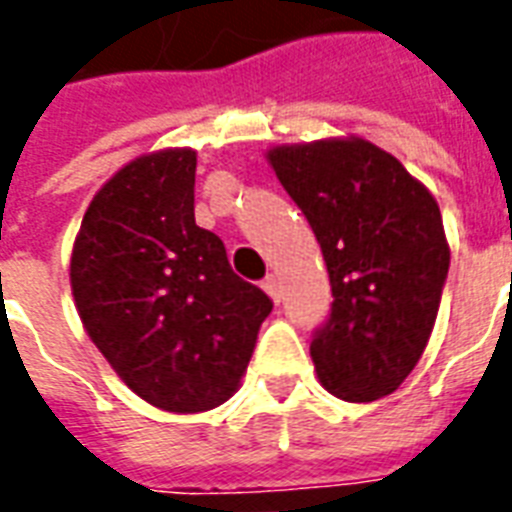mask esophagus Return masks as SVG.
<instances>
[{
  "label": "esophagus",
  "mask_w": 512,
  "mask_h": 512,
  "mask_svg": "<svg viewBox=\"0 0 512 512\" xmlns=\"http://www.w3.org/2000/svg\"><path fill=\"white\" fill-rule=\"evenodd\" d=\"M263 290H266L276 304H279V298H282V285H279V279H276L274 274H268L266 279H263Z\"/></svg>",
  "instance_id": "obj_1"
}]
</instances>
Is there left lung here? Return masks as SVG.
<instances>
[{"instance_id": "8db88e82", "label": "left lung", "mask_w": 512, "mask_h": 512, "mask_svg": "<svg viewBox=\"0 0 512 512\" xmlns=\"http://www.w3.org/2000/svg\"><path fill=\"white\" fill-rule=\"evenodd\" d=\"M268 162L331 279V314L309 347L317 377L336 399H382L415 369L437 320L450 266L437 200L363 138L276 146Z\"/></svg>"}]
</instances>
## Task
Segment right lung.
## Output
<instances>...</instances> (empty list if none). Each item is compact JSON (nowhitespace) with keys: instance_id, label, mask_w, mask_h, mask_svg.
<instances>
[{"instance_id":"1","label":"right lung","mask_w":512,"mask_h":512,"mask_svg":"<svg viewBox=\"0 0 512 512\" xmlns=\"http://www.w3.org/2000/svg\"><path fill=\"white\" fill-rule=\"evenodd\" d=\"M192 149L154 151L83 214L70 285L113 372L154 407L206 412L238 391L274 304L233 274L222 238L195 225Z\"/></svg>"}]
</instances>
